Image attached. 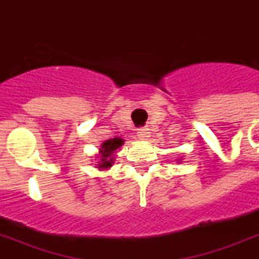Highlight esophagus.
<instances>
[{
    "mask_svg": "<svg viewBox=\"0 0 259 259\" xmlns=\"http://www.w3.org/2000/svg\"><path fill=\"white\" fill-rule=\"evenodd\" d=\"M138 138L140 140H146L147 138H150V130L148 128H140V130H138Z\"/></svg>",
    "mask_w": 259,
    "mask_h": 259,
    "instance_id": "1",
    "label": "esophagus"
}]
</instances>
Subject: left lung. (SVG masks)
Listing matches in <instances>:
<instances>
[{
  "label": "left lung",
  "instance_id": "1",
  "mask_svg": "<svg viewBox=\"0 0 259 259\" xmlns=\"http://www.w3.org/2000/svg\"><path fill=\"white\" fill-rule=\"evenodd\" d=\"M177 161H178V162H181V161H182V158H178Z\"/></svg>",
  "mask_w": 259,
  "mask_h": 259
}]
</instances>
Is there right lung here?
Segmentation results:
<instances>
[{"instance_id": "1", "label": "right lung", "mask_w": 259, "mask_h": 259, "mask_svg": "<svg viewBox=\"0 0 259 259\" xmlns=\"http://www.w3.org/2000/svg\"><path fill=\"white\" fill-rule=\"evenodd\" d=\"M124 140L121 138H112L109 140H105L104 143L100 146L97 154V162H96V167L100 170H107L112 167V165L115 163V154L116 150L120 148V146H123Z\"/></svg>"}]
</instances>
